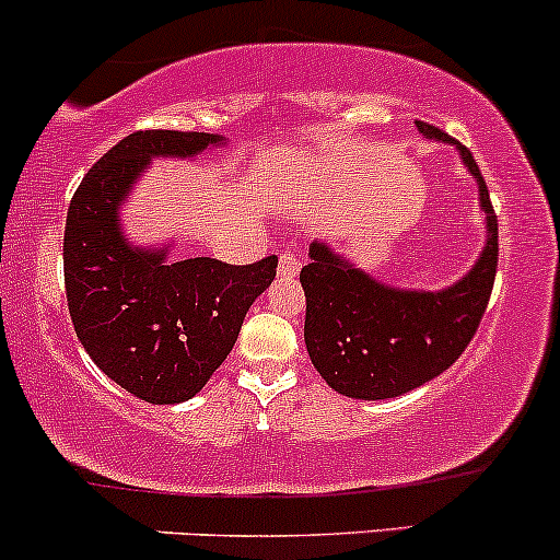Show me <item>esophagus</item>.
<instances>
[{"mask_svg":"<svg viewBox=\"0 0 560 560\" xmlns=\"http://www.w3.org/2000/svg\"><path fill=\"white\" fill-rule=\"evenodd\" d=\"M299 269H302V256L296 254V250L285 248L280 254V261H278V275L280 278H296Z\"/></svg>","mask_w":560,"mask_h":560,"instance_id":"obj_1","label":"esophagus"}]
</instances>
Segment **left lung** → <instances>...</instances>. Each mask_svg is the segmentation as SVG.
<instances>
[{
    "mask_svg": "<svg viewBox=\"0 0 560 560\" xmlns=\"http://www.w3.org/2000/svg\"><path fill=\"white\" fill-rule=\"evenodd\" d=\"M417 128L427 138L454 143L435 125L417 122ZM456 147L478 178L489 226L483 254L456 285L438 293L398 291L350 267L328 245L312 243V261L299 275L306 296V352L328 387L347 398H398L430 382L465 352L483 320L497 278V215L470 149Z\"/></svg>",
    "mask_w": 560,
    "mask_h": 560,
    "instance_id": "left-lung-1",
    "label": "left lung"
}]
</instances>
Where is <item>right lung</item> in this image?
<instances>
[{
  "instance_id": "right-lung-1",
  "label": "right lung",
  "mask_w": 560,
  "mask_h": 560,
  "mask_svg": "<svg viewBox=\"0 0 560 560\" xmlns=\"http://www.w3.org/2000/svg\"><path fill=\"white\" fill-rule=\"evenodd\" d=\"M219 141L195 130H136L90 167L66 215L63 278L77 336L112 382L160 406L206 387L278 269V256L243 267L171 264L165 250L130 248L119 232V202L149 160L189 158Z\"/></svg>"
}]
</instances>
